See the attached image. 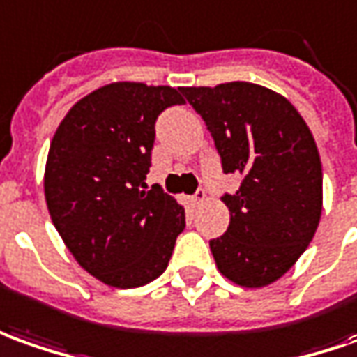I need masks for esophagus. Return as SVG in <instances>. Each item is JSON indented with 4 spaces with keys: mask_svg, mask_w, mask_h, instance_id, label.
<instances>
[{
    "mask_svg": "<svg viewBox=\"0 0 357 357\" xmlns=\"http://www.w3.org/2000/svg\"><path fill=\"white\" fill-rule=\"evenodd\" d=\"M206 200H208V196H206V190H204V188H198V190H196V194L192 196V204L196 206V208H200V206H202Z\"/></svg>",
    "mask_w": 357,
    "mask_h": 357,
    "instance_id": "esophagus-1",
    "label": "esophagus"
}]
</instances>
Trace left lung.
Here are the masks:
<instances>
[{
	"label": "left lung",
	"instance_id": "left-lung-1",
	"mask_svg": "<svg viewBox=\"0 0 357 357\" xmlns=\"http://www.w3.org/2000/svg\"><path fill=\"white\" fill-rule=\"evenodd\" d=\"M204 118L223 173L241 178L221 200L229 227L210 241L223 276L243 287L276 282L313 239L323 211V167L311 130L276 91L233 81L183 87Z\"/></svg>",
	"mask_w": 357,
	"mask_h": 357
}]
</instances>
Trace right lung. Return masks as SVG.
Listing matches in <instances>:
<instances>
[{
  "label": "right lung",
  "mask_w": 357,
  "mask_h": 357,
  "mask_svg": "<svg viewBox=\"0 0 357 357\" xmlns=\"http://www.w3.org/2000/svg\"><path fill=\"white\" fill-rule=\"evenodd\" d=\"M184 105L181 89L110 83L77 100L52 137L44 196L52 223L91 276L120 289L165 272L184 229V208L147 190L155 120Z\"/></svg>",
  "instance_id": "right-lung-1"
}]
</instances>
